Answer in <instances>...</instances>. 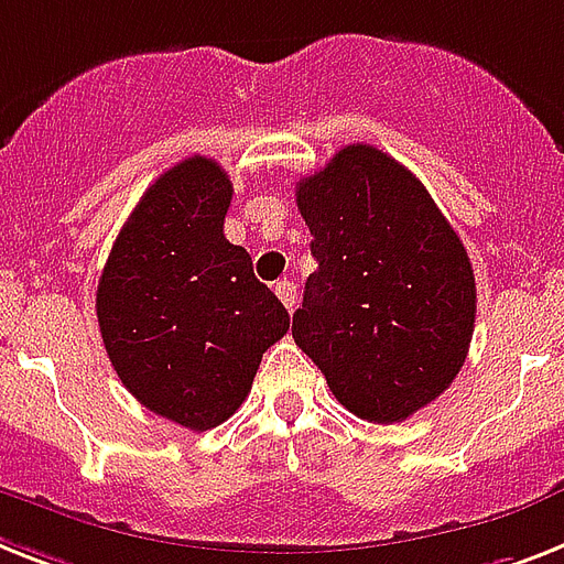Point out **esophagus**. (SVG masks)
Returning a JSON list of instances; mask_svg holds the SVG:
<instances>
[{
	"mask_svg": "<svg viewBox=\"0 0 564 564\" xmlns=\"http://www.w3.org/2000/svg\"><path fill=\"white\" fill-rule=\"evenodd\" d=\"M274 295L281 297V304L286 306V310H295V304H297V292H295V283H290V281H278V286H274Z\"/></svg>",
	"mask_w": 564,
	"mask_h": 564,
	"instance_id": "obj_1",
	"label": "esophagus"
}]
</instances>
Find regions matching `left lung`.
<instances>
[{
    "label": "left lung",
    "mask_w": 564,
    "mask_h": 564,
    "mask_svg": "<svg viewBox=\"0 0 564 564\" xmlns=\"http://www.w3.org/2000/svg\"><path fill=\"white\" fill-rule=\"evenodd\" d=\"M318 260L292 338L329 391L368 423H400L464 368L475 274L423 182L382 150L350 144L297 182Z\"/></svg>",
    "instance_id": "8db88e82"
}]
</instances>
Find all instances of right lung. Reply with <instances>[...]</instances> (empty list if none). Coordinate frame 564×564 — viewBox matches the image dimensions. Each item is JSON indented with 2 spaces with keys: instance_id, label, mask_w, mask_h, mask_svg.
<instances>
[{
  "instance_id": "obj_1",
  "label": "right lung",
  "mask_w": 564,
  "mask_h": 564,
  "mask_svg": "<svg viewBox=\"0 0 564 564\" xmlns=\"http://www.w3.org/2000/svg\"><path fill=\"white\" fill-rule=\"evenodd\" d=\"M231 178L191 155L144 191L98 281V327L123 388L153 414L208 432L249 397L290 313L249 251L223 235Z\"/></svg>"
}]
</instances>
